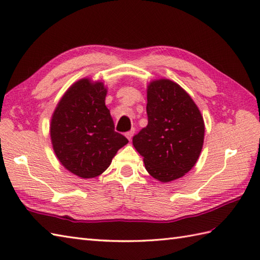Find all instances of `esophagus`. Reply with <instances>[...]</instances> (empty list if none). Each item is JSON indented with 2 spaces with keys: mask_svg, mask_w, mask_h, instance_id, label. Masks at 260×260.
Returning a JSON list of instances; mask_svg holds the SVG:
<instances>
[{
  "mask_svg": "<svg viewBox=\"0 0 260 260\" xmlns=\"http://www.w3.org/2000/svg\"><path fill=\"white\" fill-rule=\"evenodd\" d=\"M134 132H135V129L133 128V129H131L129 132H127V133L125 134V135H126V137H127V139H128L129 141L132 140V137H133V135H134Z\"/></svg>",
  "mask_w": 260,
  "mask_h": 260,
  "instance_id": "1",
  "label": "esophagus"
}]
</instances>
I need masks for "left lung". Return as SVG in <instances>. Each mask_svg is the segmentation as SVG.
<instances>
[{
  "label": "left lung",
  "instance_id": "8db88e82",
  "mask_svg": "<svg viewBox=\"0 0 260 260\" xmlns=\"http://www.w3.org/2000/svg\"><path fill=\"white\" fill-rule=\"evenodd\" d=\"M148 123L133 137V145L154 179L182 178L194 167L204 139V121L183 88L169 79L147 86Z\"/></svg>",
  "mask_w": 260,
  "mask_h": 260
}]
</instances>
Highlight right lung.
Returning <instances> with one entry per match:
<instances>
[{
    "mask_svg": "<svg viewBox=\"0 0 260 260\" xmlns=\"http://www.w3.org/2000/svg\"><path fill=\"white\" fill-rule=\"evenodd\" d=\"M106 93L103 82L80 79L64 92L51 118L54 153L66 169L82 179L101 175L128 143L115 132L105 105Z\"/></svg>",
    "mask_w": 260,
    "mask_h": 260,
    "instance_id": "obj_1",
    "label": "right lung"
}]
</instances>
